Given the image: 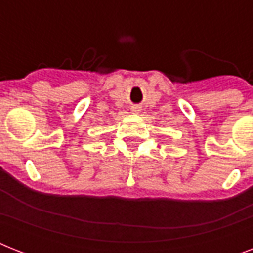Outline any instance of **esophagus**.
<instances>
[{"label": "esophagus", "mask_w": 253, "mask_h": 253, "mask_svg": "<svg viewBox=\"0 0 253 253\" xmlns=\"http://www.w3.org/2000/svg\"><path fill=\"white\" fill-rule=\"evenodd\" d=\"M131 110H132V111H139V107L132 106V107H131Z\"/></svg>", "instance_id": "1"}]
</instances>
